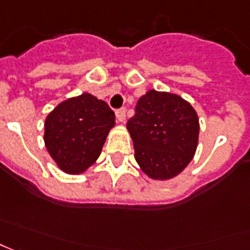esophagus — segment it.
Masks as SVG:
<instances>
[{
  "instance_id": "1",
  "label": "esophagus",
  "mask_w": 250,
  "mask_h": 250,
  "mask_svg": "<svg viewBox=\"0 0 250 250\" xmlns=\"http://www.w3.org/2000/svg\"><path fill=\"white\" fill-rule=\"evenodd\" d=\"M125 114H126V110H125V108H120V110H117V111H115V115H117V121L121 122V124L125 121Z\"/></svg>"
}]
</instances>
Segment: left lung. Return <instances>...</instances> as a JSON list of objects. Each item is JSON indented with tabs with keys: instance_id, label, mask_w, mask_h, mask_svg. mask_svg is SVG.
Returning <instances> with one entry per match:
<instances>
[{
	"instance_id": "obj_1",
	"label": "left lung",
	"mask_w": 250,
	"mask_h": 250,
	"mask_svg": "<svg viewBox=\"0 0 250 250\" xmlns=\"http://www.w3.org/2000/svg\"><path fill=\"white\" fill-rule=\"evenodd\" d=\"M126 129L137 165L157 182L180 175L198 147V114L187 100L170 92L150 89L143 95Z\"/></svg>"
}]
</instances>
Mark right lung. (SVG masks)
I'll list each match as a JSON object with an SVG mask.
<instances>
[{
  "label": "right lung",
  "mask_w": 250,
  "mask_h": 250,
  "mask_svg": "<svg viewBox=\"0 0 250 250\" xmlns=\"http://www.w3.org/2000/svg\"><path fill=\"white\" fill-rule=\"evenodd\" d=\"M115 125L108 104L90 93L70 98L45 118V147L60 170L81 175L99 158Z\"/></svg>",
  "instance_id": "add662e5"
}]
</instances>
